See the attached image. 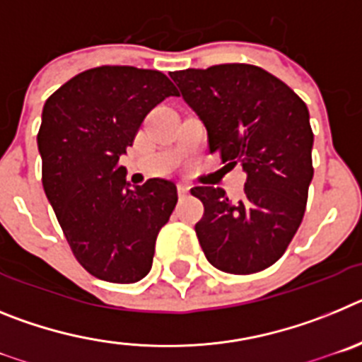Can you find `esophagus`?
I'll list each match as a JSON object with an SVG mask.
<instances>
[{
	"mask_svg": "<svg viewBox=\"0 0 362 362\" xmlns=\"http://www.w3.org/2000/svg\"><path fill=\"white\" fill-rule=\"evenodd\" d=\"M188 192H190V187H188L187 183H179V185H177V194H179V197L188 196Z\"/></svg>",
	"mask_w": 362,
	"mask_h": 362,
	"instance_id": "1",
	"label": "esophagus"
}]
</instances>
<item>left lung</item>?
<instances>
[{
	"instance_id": "left-lung-1",
	"label": "left lung",
	"mask_w": 362,
	"mask_h": 362,
	"mask_svg": "<svg viewBox=\"0 0 362 362\" xmlns=\"http://www.w3.org/2000/svg\"><path fill=\"white\" fill-rule=\"evenodd\" d=\"M170 78L209 132L210 153L241 165L245 194L194 187L203 203L196 225L209 263L235 276L272 267L299 228L313 177V132L305 101L261 66L226 63Z\"/></svg>"
}]
</instances>
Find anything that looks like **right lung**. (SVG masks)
<instances>
[{"instance_id":"right-lung-1","label":"right lung","mask_w":362,"mask_h":362,"mask_svg":"<svg viewBox=\"0 0 362 362\" xmlns=\"http://www.w3.org/2000/svg\"><path fill=\"white\" fill-rule=\"evenodd\" d=\"M179 95L159 70L103 65L74 76L43 107L41 181L74 257L108 283H137L152 268L156 239L177 188L148 179L130 188L119 156L156 105Z\"/></svg>"}]
</instances>
